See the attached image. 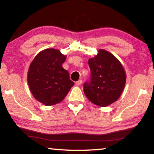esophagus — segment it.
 I'll use <instances>...</instances> for the list:
<instances>
[{
  "label": "esophagus",
  "instance_id": "esophagus-1",
  "mask_svg": "<svg viewBox=\"0 0 154 154\" xmlns=\"http://www.w3.org/2000/svg\"><path fill=\"white\" fill-rule=\"evenodd\" d=\"M82 79L78 80L77 82H76V84H77V85H82Z\"/></svg>",
  "mask_w": 154,
  "mask_h": 154
}]
</instances>
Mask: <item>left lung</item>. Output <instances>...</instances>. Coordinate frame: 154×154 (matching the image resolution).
I'll use <instances>...</instances> for the list:
<instances>
[{
  "instance_id": "8db88e82",
  "label": "left lung",
  "mask_w": 154,
  "mask_h": 154,
  "mask_svg": "<svg viewBox=\"0 0 154 154\" xmlns=\"http://www.w3.org/2000/svg\"><path fill=\"white\" fill-rule=\"evenodd\" d=\"M91 80L83 85V91L90 102L106 106L120 97L125 88L126 74L123 65L110 52L100 49L97 55L88 60Z\"/></svg>"
}]
</instances>
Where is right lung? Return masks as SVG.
I'll list each match as a JSON object with an SVG mask.
<instances>
[{
	"label": "right lung",
	"mask_w": 154,
	"mask_h": 154,
	"mask_svg": "<svg viewBox=\"0 0 154 154\" xmlns=\"http://www.w3.org/2000/svg\"><path fill=\"white\" fill-rule=\"evenodd\" d=\"M66 56L58 49H45L36 54L28 69V86L36 100L46 106L64 100L74 85L69 74L62 66Z\"/></svg>",
	"instance_id": "add662e5"
}]
</instances>
